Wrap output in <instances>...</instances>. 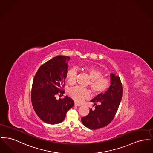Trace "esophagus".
Returning <instances> with one entry per match:
<instances>
[{
	"mask_svg": "<svg viewBox=\"0 0 153 153\" xmlns=\"http://www.w3.org/2000/svg\"><path fill=\"white\" fill-rule=\"evenodd\" d=\"M74 105L75 106H77V107H79L81 105V104H80V103H79V102H74Z\"/></svg>",
	"mask_w": 153,
	"mask_h": 153,
	"instance_id": "esophagus-1",
	"label": "esophagus"
}]
</instances>
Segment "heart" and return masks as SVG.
<instances>
[{"label":"heart","instance_id":"heart-1","mask_svg":"<svg viewBox=\"0 0 153 153\" xmlns=\"http://www.w3.org/2000/svg\"><path fill=\"white\" fill-rule=\"evenodd\" d=\"M83 69L89 74L91 80L89 82V87L94 94H102L109 88V80L107 78L102 76V73L100 70L89 66H84ZM77 76V70L75 68L69 69L66 73V79L71 85H73L76 83ZM68 94L71 97L78 102H82L90 96V92L88 89L80 86H76L69 89Z\"/></svg>","mask_w":153,"mask_h":153}]
</instances>
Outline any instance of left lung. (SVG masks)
I'll return each instance as SVG.
<instances>
[{
	"label": "left lung",
	"instance_id": "left-lung-1",
	"mask_svg": "<svg viewBox=\"0 0 153 153\" xmlns=\"http://www.w3.org/2000/svg\"><path fill=\"white\" fill-rule=\"evenodd\" d=\"M110 76L108 89L91 100L94 102L95 108H91L88 115L81 118L82 124L91 130L101 128L109 124L114 118L122 100L123 89L120 79L115 74L111 73ZM97 103L101 104L97 105Z\"/></svg>",
	"mask_w": 153,
	"mask_h": 153
}]
</instances>
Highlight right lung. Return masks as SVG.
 I'll return each instance as SVG.
<instances>
[{"mask_svg": "<svg viewBox=\"0 0 153 153\" xmlns=\"http://www.w3.org/2000/svg\"><path fill=\"white\" fill-rule=\"evenodd\" d=\"M69 57L58 56L41 66L34 76L31 98L36 115L44 122L55 124L62 122L67 111L74 103L66 96L56 99V95L62 94L65 83L67 62Z\"/></svg>", "mask_w": 153, "mask_h": 153, "instance_id": "1", "label": "right lung"}]
</instances>
